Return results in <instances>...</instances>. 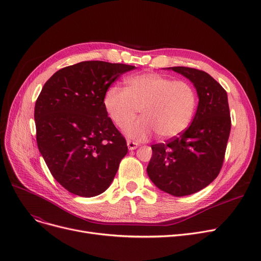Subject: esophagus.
Wrapping results in <instances>:
<instances>
[{"instance_id":"obj_1","label":"esophagus","mask_w":261,"mask_h":261,"mask_svg":"<svg viewBox=\"0 0 261 261\" xmlns=\"http://www.w3.org/2000/svg\"><path fill=\"white\" fill-rule=\"evenodd\" d=\"M127 146H128V149H129V150H131V151H132V150H135L136 148L139 147V144H138V143H135V142L128 141V142H127Z\"/></svg>"}]
</instances>
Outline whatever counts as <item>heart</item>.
<instances>
[{
	"label": "heart",
	"instance_id": "heart-1",
	"mask_svg": "<svg viewBox=\"0 0 261 261\" xmlns=\"http://www.w3.org/2000/svg\"><path fill=\"white\" fill-rule=\"evenodd\" d=\"M103 107L119 128L126 127L140 110L142 117L125 130L130 139L147 140L154 132L161 139H171L189 126L197 109V93L187 81L142 73L128 77L125 90L108 88Z\"/></svg>",
	"mask_w": 261,
	"mask_h": 261
}]
</instances>
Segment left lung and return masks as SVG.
I'll return each mask as SVG.
<instances>
[{"instance_id": "obj_1", "label": "left lung", "mask_w": 261, "mask_h": 261, "mask_svg": "<svg viewBox=\"0 0 261 261\" xmlns=\"http://www.w3.org/2000/svg\"><path fill=\"white\" fill-rule=\"evenodd\" d=\"M189 79L199 103L190 126L166 144L152 145L147 172L162 191L183 197L198 193L218 176L230 132L226 91L210 74L185 66L168 67Z\"/></svg>"}]
</instances>
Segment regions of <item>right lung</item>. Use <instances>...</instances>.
I'll return each mask as SVG.
<instances>
[{"label":"right lung","instance_id":"add662e5","mask_svg":"<svg viewBox=\"0 0 261 261\" xmlns=\"http://www.w3.org/2000/svg\"><path fill=\"white\" fill-rule=\"evenodd\" d=\"M133 65L84 61L61 68L35 106L37 144L60 185L80 197L102 194L112 183L126 140L103 107L107 89Z\"/></svg>","mask_w":261,"mask_h":261}]
</instances>
